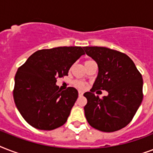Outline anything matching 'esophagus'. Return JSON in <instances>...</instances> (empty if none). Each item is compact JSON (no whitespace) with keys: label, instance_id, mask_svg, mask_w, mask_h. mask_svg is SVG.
Masks as SVG:
<instances>
[{"label":"esophagus","instance_id":"esophagus-1","mask_svg":"<svg viewBox=\"0 0 153 153\" xmlns=\"http://www.w3.org/2000/svg\"><path fill=\"white\" fill-rule=\"evenodd\" d=\"M79 96H82V95H83V92H82V91H79Z\"/></svg>","mask_w":153,"mask_h":153}]
</instances>
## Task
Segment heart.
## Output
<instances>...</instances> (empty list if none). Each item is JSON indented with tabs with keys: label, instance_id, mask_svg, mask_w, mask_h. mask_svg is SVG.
Returning a JSON list of instances; mask_svg holds the SVG:
<instances>
[{
	"label": "heart",
	"instance_id": "heart-1",
	"mask_svg": "<svg viewBox=\"0 0 153 153\" xmlns=\"http://www.w3.org/2000/svg\"><path fill=\"white\" fill-rule=\"evenodd\" d=\"M90 61H91V60H87V61L85 62V63H86V62H90ZM74 86L79 89H84L85 87H86V84H85V82H82V81H75L74 82Z\"/></svg>",
	"mask_w": 153,
	"mask_h": 153
}]
</instances>
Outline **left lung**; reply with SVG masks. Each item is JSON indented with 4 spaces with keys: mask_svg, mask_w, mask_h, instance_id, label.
<instances>
[{
    "mask_svg": "<svg viewBox=\"0 0 153 153\" xmlns=\"http://www.w3.org/2000/svg\"><path fill=\"white\" fill-rule=\"evenodd\" d=\"M98 64V73L91 92L84 96L86 118L93 128L111 133L126 127L143 99L142 76L128 55L104 47H84ZM102 89L108 95L100 99L93 92ZM97 93V92H96Z\"/></svg>",
    "mask_w": 153,
    "mask_h": 153,
    "instance_id": "8db88e82",
    "label": "left lung"
}]
</instances>
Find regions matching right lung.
<instances>
[{
	"instance_id": "obj_1",
	"label": "right lung",
	"mask_w": 153,
	"mask_h": 153,
	"mask_svg": "<svg viewBox=\"0 0 153 153\" xmlns=\"http://www.w3.org/2000/svg\"><path fill=\"white\" fill-rule=\"evenodd\" d=\"M81 47H58L33 53L17 70L13 98L25 121L40 130H52L64 125L78 98V91H61L58 78L68 75L82 55Z\"/></svg>"
}]
</instances>
